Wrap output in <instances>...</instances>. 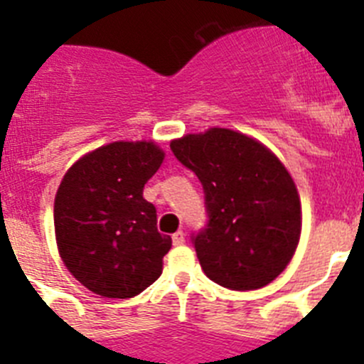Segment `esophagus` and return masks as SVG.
Wrapping results in <instances>:
<instances>
[{
  "instance_id": "esophagus-1",
  "label": "esophagus",
  "mask_w": 364,
  "mask_h": 364,
  "mask_svg": "<svg viewBox=\"0 0 364 364\" xmlns=\"http://www.w3.org/2000/svg\"><path fill=\"white\" fill-rule=\"evenodd\" d=\"M184 242H186L184 231H176V233L173 235V244H175V246H182Z\"/></svg>"
}]
</instances>
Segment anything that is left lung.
<instances>
[{"label": "left lung", "mask_w": 364, "mask_h": 364, "mask_svg": "<svg viewBox=\"0 0 364 364\" xmlns=\"http://www.w3.org/2000/svg\"><path fill=\"white\" fill-rule=\"evenodd\" d=\"M171 149L204 186L210 224L195 250L205 275L237 291L275 281L302 230L297 186L277 154L226 127L175 138Z\"/></svg>", "instance_id": "obj_1"}]
</instances>
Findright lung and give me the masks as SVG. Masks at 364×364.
Returning a JSON list of instances; mask_svg holds the SVG:
<instances>
[{
	"mask_svg": "<svg viewBox=\"0 0 364 364\" xmlns=\"http://www.w3.org/2000/svg\"><path fill=\"white\" fill-rule=\"evenodd\" d=\"M164 156L153 140H118L80 156L63 175L54 198L58 253L92 294L131 299L162 275L171 237L156 230L144 184Z\"/></svg>",
	"mask_w": 364,
	"mask_h": 364,
	"instance_id": "add662e5",
	"label": "right lung"
}]
</instances>
